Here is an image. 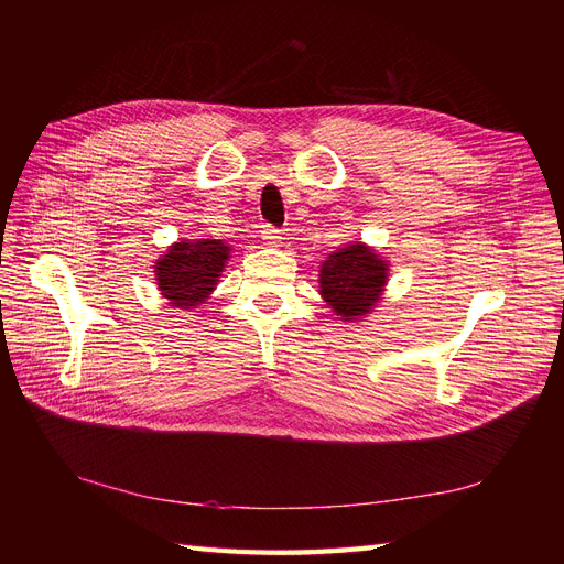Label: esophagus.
Listing matches in <instances>:
<instances>
[{
    "label": "esophagus",
    "instance_id": "34e87169",
    "mask_svg": "<svg viewBox=\"0 0 564 564\" xmlns=\"http://www.w3.org/2000/svg\"><path fill=\"white\" fill-rule=\"evenodd\" d=\"M263 235V242L268 245V247H280L282 245V230H278V228H272V226H263V230H261Z\"/></svg>",
    "mask_w": 564,
    "mask_h": 564
}]
</instances>
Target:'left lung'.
<instances>
[{"instance_id":"left-lung-1","label":"left lung","mask_w":564,"mask_h":564,"mask_svg":"<svg viewBox=\"0 0 564 564\" xmlns=\"http://www.w3.org/2000/svg\"><path fill=\"white\" fill-rule=\"evenodd\" d=\"M386 282L388 261L362 242L340 247L319 265V294L346 322L377 308Z\"/></svg>"}]
</instances>
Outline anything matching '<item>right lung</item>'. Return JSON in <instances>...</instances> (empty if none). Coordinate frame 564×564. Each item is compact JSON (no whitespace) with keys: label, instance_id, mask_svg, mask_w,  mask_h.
I'll list each match as a JSON object with an SVG mask.
<instances>
[{"label":"right lung","instance_id":"right-lung-1","mask_svg":"<svg viewBox=\"0 0 564 564\" xmlns=\"http://www.w3.org/2000/svg\"><path fill=\"white\" fill-rule=\"evenodd\" d=\"M228 261L230 247L224 240L174 242L155 263V280L174 308L191 311L209 299Z\"/></svg>","mask_w":564,"mask_h":564}]
</instances>
